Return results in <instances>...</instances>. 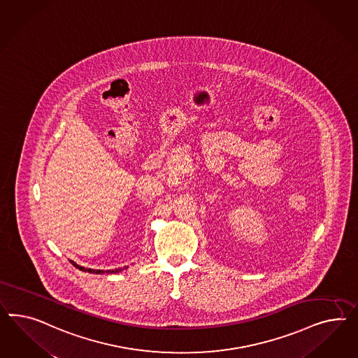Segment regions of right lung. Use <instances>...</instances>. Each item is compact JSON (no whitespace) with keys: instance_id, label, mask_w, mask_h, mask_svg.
<instances>
[{"instance_id":"obj_1","label":"right lung","mask_w":358,"mask_h":358,"mask_svg":"<svg viewBox=\"0 0 358 358\" xmlns=\"http://www.w3.org/2000/svg\"><path fill=\"white\" fill-rule=\"evenodd\" d=\"M72 262V265L73 266H76L77 269H80V271H89V273H96V274H101V273H118V271H122V269H126V268H122V269H115V271H99V269H87V268H84V266H80V265H77L76 262H73V261H71Z\"/></svg>"}]
</instances>
